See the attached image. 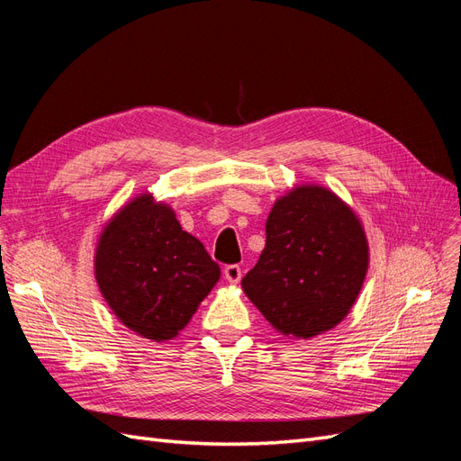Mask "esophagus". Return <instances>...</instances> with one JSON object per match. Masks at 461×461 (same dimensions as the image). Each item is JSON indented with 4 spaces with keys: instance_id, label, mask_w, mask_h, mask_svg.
I'll list each match as a JSON object with an SVG mask.
<instances>
[{
    "instance_id": "obj_1",
    "label": "esophagus",
    "mask_w": 461,
    "mask_h": 461,
    "mask_svg": "<svg viewBox=\"0 0 461 461\" xmlns=\"http://www.w3.org/2000/svg\"><path fill=\"white\" fill-rule=\"evenodd\" d=\"M222 275H225V278L229 283H240V278H242V269H240V265H227L225 267V271H222Z\"/></svg>"
}]
</instances>
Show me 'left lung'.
I'll list each match as a JSON object with an SVG mask.
<instances>
[{"label":"left lung","mask_w":461,"mask_h":461,"mask_svg":"<svg viewBox=\"0 0 461 461\" xmlns=\"http://www.w3.org/2000/svg\"><path fill=\"white\" fill-rule=\"evenodd\" d=\"M263 252L242 290L288 339H313L350 313L369 267L367 236L354 209L319 185L278 198Z\"/></svg>","instance_id":"left-lung-1"}]
</instances>
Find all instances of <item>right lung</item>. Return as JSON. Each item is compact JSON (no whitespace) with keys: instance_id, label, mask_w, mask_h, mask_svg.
<instances>
[{"instance_id":"1","label":"right lung","mask_w":461,"mask_h":461,"mask_svg":"<svg viewBox=\"0 0 461 461\" xmlns=\"http://www.w3.org/2000/svg\"><path fill=\"white\" fill-rule=\"evenodd\" d=\"M94 275L124 327L167 342L188 325L221 269L196 236L183 230L173 207L146 192L105 222Z\"/></svg>"}]
</instances>
